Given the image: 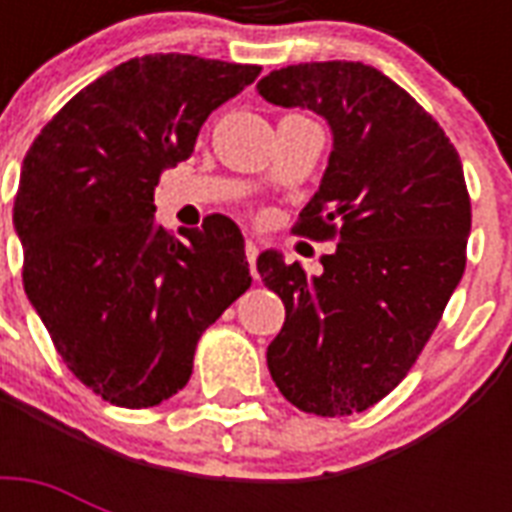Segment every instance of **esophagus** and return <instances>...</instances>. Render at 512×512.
Returning <instances> with one entry per match:
<instances>
[{"label": "esophagus", "mask_w": 512, "mask_h": 512, "mask_svg": "<svg viewBox=\"0 0 512 512\" xmlns=\"http://www.w3.org/2000/svg\"><path fill=\"white\" fill-rule=\"evenodd\" d=\"M244 249H247V260H249V271H252V276H255V279H257V244H255V241H252V239H249L247 241V247H244Z\"/></svg>", "instance_id": "obj_1"}]
</instances>
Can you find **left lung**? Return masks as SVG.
Listing matches in <instances>:
<instances>
[{
    "mask_svg": "<svg viewBox=\"0 0 512 512\" xmlns=\"http://www.w3.org/2000/svg\"><path fill=\"white\" fill-rule=\"evenodd\" d=\"M257 92L329 124L332 154L297 233L337 239L321 276L276 249L257 257L260 279L287 308L268 369L303 412H364L412 369L465 271L460 156L409 92L364 63L287 66Z\"/></svg>",
    "mask_w": 512,
    "mask_h": 512,
    "instance_id": "obj_1",
    "label": "left lung"
}]
</instances>
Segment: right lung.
Segmentation results:
<instances>
[{"label":"right lung","instance_id":"add662e5","mask_svg":"<svg viewBox=\"0 0 512 512\" xmlns=\"http://www.w3.org/2000/svg\"><path fill=\"white\" fill-rule=\"evenodd\" d=\"M257 74L177 52L132 58L76 92L23 159L12 209L23 287L68 369L111 404L175 396L201 332L252 284L231 217L175 239L156 223L154 191Z\"/></svg>","mask_w":512,"mask_h":512}]
</instances>
